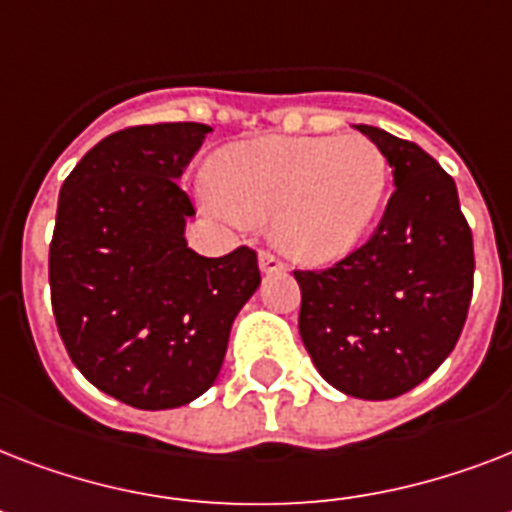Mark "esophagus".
<instances>
[{
    "instance_id": "obj_1",
    "label": "esophagus",
    "mask_w": 512,
    "mask_h": 512,
    "mask_svg": "<svg viewBox=\"0 0 512 512\" xmlns=\"http://www.w3.org/2000/svg\"><path fill=\"white\" fill-rule=\"evenodd\" d=\"M260 271L271 273V271H284V260L279 255H273L268 249L260 252Z\"/></svg>"
}]
</instances>
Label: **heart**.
Returning <instances> with one entry per match:
<instances>
[{
	"label": "heart",
	"instance_id": "b5f03b06",
	"mask_svg": "<svg viewBox=\"0 0 512 512\" xmlns=\"http://www.w3.org/2000/svg\"><path fill=\"white\" fill-rule=\"evenodd\" d=\"M390 164L364 135L263 138L209 162L223 215L273 220V239L300 263H332L364 239L388 191Z\"/></svg>",
	"mask_w": 512,
	"mask_h": 512
}]
</instances>
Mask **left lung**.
<instances>
[{
  "label": "left lung",
  "mask_w": 512,
  "mask_h": 512,
  "mask_svg": "<svg viewBox=\"0 0 512 512\" xmlns=\"http://www.w3.org/2000/svg\"><path fill=\"white\" fill-rule=\"evenodd\" d=\"M393 167L380 225L324 271H295L300 337L321 377L369 401L396 398L444 364L473 297V233L457 185L417 143L358 124Z\"/></svg>",
  "instance_id": "8db88e82"
}]
</instances>
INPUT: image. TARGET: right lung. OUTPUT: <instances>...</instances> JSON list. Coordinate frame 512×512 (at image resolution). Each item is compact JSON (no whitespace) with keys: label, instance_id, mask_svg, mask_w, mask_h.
Wrapping results in <instances>:
<instances>
[{"label":"right lung","instance_id":"right-lung-1","mask_svg":"<svg viewBox=\"0 0 512 512\" xmlns=\"http://www.w3.org/2000/svg\"><path fill=\"white\" fill-rule=\"evenodd\" d=\"M212 127L167 122L103 138L60 188L50 295L60 340L98 390L175 409L217 380L231 324L260 287L257 252L201 257L177 185Z\"/></svg>","mask_w":512,"mask_h":512}]
</instances>
